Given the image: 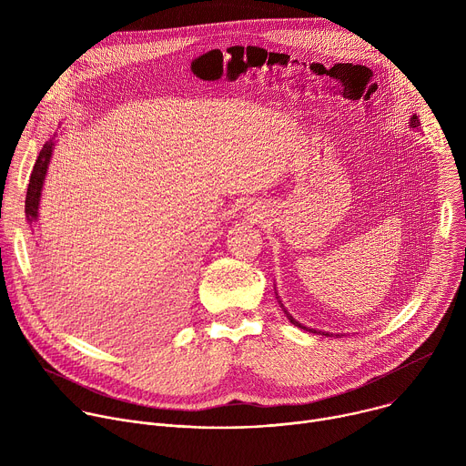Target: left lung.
<instances>
[{"mask_svg": "<svg viewBox=\"0 0 466 466\" xmlns=\"http://www.w3.org/2000/svg\"><path fill=\"white\" fill-rule=\"evenodd\" d=\"M411 127H415V128H419V127H420V119H419V117H417L415 114L411 116ZM288 317H289V320H291V322H293L295 326H299V328H304V329H308L306 326H302L300 322H297V320H295V319H293V317H291L289 313H288ZM309 331H313V334H317V329H309ZM319 334H320V331H319ZM322 336H329V334H326V331H322Z\"/></svg>", "mask_w": 466, "mask_h": 466, "instance_id": "left-lung-1", "label": "left lung"}]
</instances>
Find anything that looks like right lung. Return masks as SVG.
Returning <instances> with one entry per match:
<instances>
[{"label":"right lung","instance_id":"right-lung-1","mask_svg":"<svg viewBox=\"0 0 466 466\" xmlns=\"http://www.w3.org/2000/svg\"><path fill=\"white\" fill-rule=\"evenodd\" d=\"M51 151H53V140H49L42 147V151H40V155H38V158L35 162V167L31 171L29 187H27V195H25V216H27L29 223L36 221V218H38L40 195H42V186H44L47 164H49V158H51Z\"/></svg>","mask_w":466,"mask_h":466}]
</instances>
